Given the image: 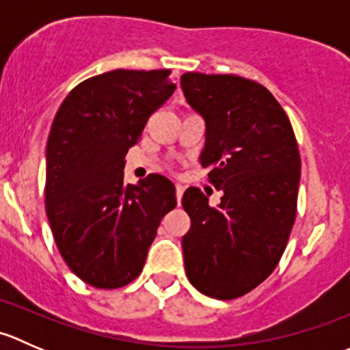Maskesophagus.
Wrapping results in <instances>:
<instances>
[{
  "label": "esophagus",
  "mask_w": 350,
  "mask_h": 350,
  "mask_svg": "<svg viewBox=\"0 0 350 350\" xmlns=\"http://www.w3.org/2000/svg\"><path fill=\"white\" fill-rule=\"evenodd\" d=\"M183 193H185V186H183V185H176V200H178V204L181 203Z\"/></svg>",
  "instance_id": "1"
}]
</instances>
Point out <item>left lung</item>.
Here are the masks:
<instances>
[{"mask_svg": "<svg viewBox=\"0 0 350 350\" xmlns=\"http://www.w3.org/2000/svg\"><path fill=\"white\" fill-rule=\"evenodd\" d=\"M181 88L206 122L201 165L224 191L218 206L198 188L183 195L191 218L183 237L186 276L210 298H241L269 278L288 243L298 204V144L284 109L256 81L186 72Z\"/></svg>", "mask_w": 350, "mask_h": 350, "instance_id": "obj_1", "label": "left lung"}]
</instances>
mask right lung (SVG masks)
I'll list each match as a JSON object with an SVG mask.
<instances>
[{"label":"right lung","mask_w":350,"mask_h":350,"mask_svg":"<svg viewBox=\"0 0 350 350\" xmlns=\"http://www.w3.org/2000/svg\"><path fill=\"white\" fill-rule=\"evenodd\" d=\"M169 69H116L77 84L47 140L45 211L55 245L84 283L116 289L142 273L162 217L176 206L167 178L123 179L125 154L174 93Z\"/></svg>","instance_id":"add662e5"}]
</instances>
